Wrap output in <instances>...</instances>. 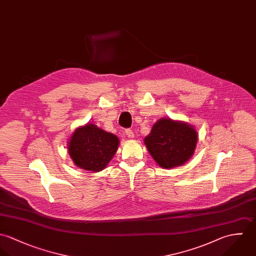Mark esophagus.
<instances>
[{"instance_id": "obj_1", "label": "esophagus", "mask_w": 256, "mask_h": 256, "mask_svg": "<svg viewBox=\"0 0 256 256\" xmlns=\"http://www.w3.org/2000/svg\"><path fill=\"white\" fill-rule=\"evenodd\" d=\"M126 134L130 138H134V132H132V130L130 128H126Z\"/></svg>"}]
</instances>
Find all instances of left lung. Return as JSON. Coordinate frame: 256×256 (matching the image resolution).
<instances>
[{
	"label": "left lung",
	"instance_id": "obj_1",
	"mask_svg": "<svg viewBox=\"0 0 256 256\" xmlns=\"http://www.w3.org/2000/svg\"><path fill=\"white\" fill-rule=\"evenodd\" d=\"M197 140V132L193 126L171 118H161L154 124L144 144L157 164L170 169L190 159Z\"/></svg>",
	"mask_w": 256,
	"mask_h": 256
}]
</instances>
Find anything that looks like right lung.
I'll return each mask as SVG.
<instances>
[{"instance_id": "1", "label": "right lung", "mask_w": 256, "mask_h": 256, "mask_svg": "<svg viewBox=\"0 0 256 256\" xmlns=\"http://www.w3.org/2000/svg\"><path fill=\"white\" fill-rule=\"evenodd\" d=\"M118 138L93 124L77 128L68 142V152L74 163L85 170H102L116 152Z\"/></svg>"}]
</instances>
